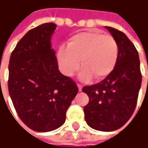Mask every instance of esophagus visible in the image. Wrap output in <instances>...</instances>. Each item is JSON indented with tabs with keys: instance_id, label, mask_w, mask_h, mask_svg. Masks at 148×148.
I'll use <instances>...</instances> for the list:
<instances>
[{
	"instance_id": "obj_1",
	"label": "esophagus",
	"mask_w": 148,
	"mask_h": 148,
	"mask_svg": "<svg viewBox=\"0 0 148 148\" xmlns=\"http://www.w3.org/2000/svg\"><path fill=\"white\" fill-rule=\"evenodd\" d=\"M77 86H78L79 91H82V86L81 84H77Z\"/></svg>"
}]
</instances>
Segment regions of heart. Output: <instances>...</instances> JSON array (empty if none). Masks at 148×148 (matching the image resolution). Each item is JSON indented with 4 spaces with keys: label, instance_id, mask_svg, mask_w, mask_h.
Masks as SVG:
<instances>
[{
    "label": "heart",
    "instance_id": "heart-1",
    "mask_svg": "<svg viewBox=\"0 0 148 148\" xmlns=\"http://www.w3.org/2000/svg\"><path fill=\"white\" fill-rule=\"evenodd\" d=\"M119 48L116 39L99 31L82 32L68 40L67 46H61L57 53L58 63L66 76H72L82 66L79 78L87 82L94 77L102 80L115 68Z\"/></svg>",
    "mask_w": 148,
    "mask_h": 148
}]
</instances>
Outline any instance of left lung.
<instances>
[{"mask_svg":"<svg viewBox=\"0 0 148 148\" xmlns=\"http://www.w3.org/2000/svg\"><path fill=\"white\" fill-rule=\"evenodd\" d=\"M119 48L116 66L100 82L86 86L82 91L89 96L84 107L85 119L90 128L110 132L123 126L137 105L142 74L137 49L123 32L105 26Z\"/></svg>","mask_w":148,"mask_h":148,"instance_id":"8db88e82","label":"left lung"}]
</instances>
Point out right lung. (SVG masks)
<instances>
[{
	"instance_id": "add662e5",
	"label": "right lung",
	"mask_w": 148,
	"mask_h": 148,
	"mask_svg": "<svg viewBox=\"0 0 148 148\" xmlns=\"http://www.w3.org/2000/svg\"><path fill=\"white\" fill-rule=\"evenodd\" d=\"M56 27L45 23L26 33L9 62L8 90L14 109L26 126L36 132L61 127L78 92L75 82L58 70L50 42Z\"/></svg>"
}]
</instances>
